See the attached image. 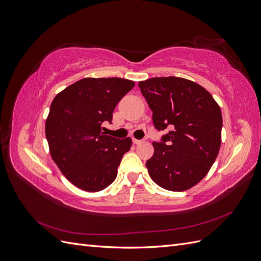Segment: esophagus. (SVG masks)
<instances>
[{
    "label": "esophagus",
    "mask_w": 261,
    "mask_h": 261,
    "mask_svg": "<svg viewBox=\"0 0 261 261\" xmlns=\"http://www.w3.org/2000/svg\"><path fill=\"white\" fill-rule=\"evenodd\" d=\"M133 143L135 144V145H140V144L144 143V140H139V139H135V138H134V139H133Z\"/></svg>",
    "instance_id": "1"
}]
</instances>
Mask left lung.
I'll return each instance as SVG.
<instances>
[{
    "label": "left lung",
    "mask_w": 261,
    "mask_h": 261,
    "mask_svg": "<svg viewBox=\"0 0 261 261\" xmlns=\"http://www.w3.org/2000/svg\"><path fill=\"white\" fill-rule=\"evenodd\" d=\"M152 111L156 130L169 132L153 141L154 153L147 161L156 185L183 192L207 175L221 145L222 114L211 94L180 77H153L139 82Z\"/></svg>",
    "instance_id": "left-lung-1"
}]
</instances>
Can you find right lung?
Instances as JSON below:
<instances>
[{"label":"right lung","mask_w":261,"mask_h":261,"mask_svg":"<svg viewBox=\"0 0 261 261\" xmlns=\"http://www.w3.org/2000/svg\"><path fill=\"white\" fill-rule=\"evenodd\" d=\"M135 83L124 78H84L57 94L45 122V136L53 161L65 177L86 192L112 184L129 137L117 139L101 132L112 122L118 102Z\"/></svg>","instance_id":"1"}]
</instances>
